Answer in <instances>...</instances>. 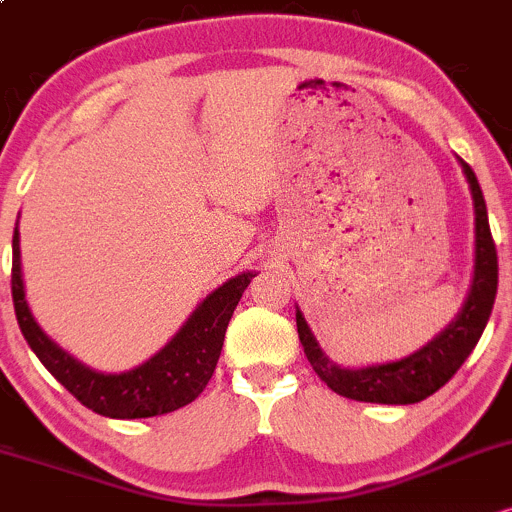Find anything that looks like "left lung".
Listing matches in <instances>:
<instances>
[{"instance_id": "obj_1", "label": "left lung", "mask_w": 512, "mask_h": 512, "mask_svg": "<svg viewBox=\"0 0 512 512\" xmlns=\"http://www.w3.org/2000/svg\"><path fill=\"white\" fill-rule=\"evenodd\" d=\"M457 162L462 166L474 200V278L459 314L433 341H428L426 346L406 358L392 360V363L341 367L321 350L302 309L297 307V333H300V343L309 365L314 367L326 387L346 399L370 401V404H418L452 380V375L469 358L486 329L498 290L496 244H493L491 227H488L486 200L476 174L472 166L459 157Z\"/></svg>"}]
</instances>
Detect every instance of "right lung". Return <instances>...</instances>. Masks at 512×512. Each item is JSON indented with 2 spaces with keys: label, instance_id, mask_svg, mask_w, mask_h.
Wrapping results in <instances>:
<instances>
[{
  "label": "right lung",
  "instance_id": "obj_1",
  "mask_svg": "<svg viewBox=\"0 0 512 512\" xmlns=\"http://www.w3.org/2000/svg\"><path fill=\"white\" fill-rule=\"evenodd\" d=\"M14 263H11V297L19 329L38 355L45 370L55 377L86 409L108 418H152L191 404L203 392L220 360L225 331L234 309L249 287L254 271L229 278L212 290L166 346L142 365L125 372H99L79 363L60 348L33 317L26 300L24 271H21L19 222H16Z\"/></svg>",
  "mask_w": 512,
  "mask_h": 512
}]
</instances>
